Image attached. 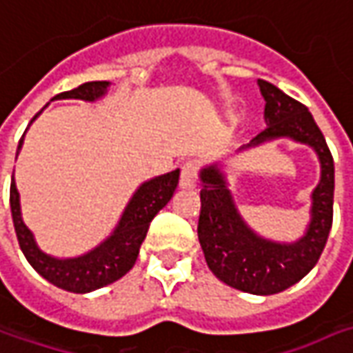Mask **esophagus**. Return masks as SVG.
Returning <instances> with one entry per match:
<instances>
[{
  "mask_svg": "<svg viewBox=\"0 0 353 353\" xmlns=\"http://www.w3.org/2000/svg\"><path fill=\"white\" fill-rule=\"evenodd\" d=\"M197 183V165L193 161H185L181 165V176H179V188L181 190H193Z\"/></svg>",
  "mask_w": 353,
  "mask_h": 353,
  "instance_id": "obj_1",
  "label": "esophagus"
}]
</instances>
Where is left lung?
I'll list each match as a JSON object with an SVG mask.
<instances>
[{"label": "left lung", "mask_w": 353, "mask_h": 353, "mask_svg": "<svg viewBox=\"0 0 353 353\" xmlns=\"http://www.w3.org/2000/svg\"><path fill=\"white\" fill-rule=\"evenodd\" d=\"M259 86L267 102V128L241 150L276 138H290L314 150L320 160V183L312 192L306 233L294 243H276L256 235L239 215L219 163H213L199 172L201 211L197 237L207 267L219 281L243 292L268 296L304 279L326 247L334 213V160L324 134L304 104L267 81H259Z\"/></svg>", "instance_id": "left-lung-1"}]
</instances>
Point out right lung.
<instances>
[{
    "label": "right lung",
    "instance_id": "obj_1",
    "mask_svg": "<svg viewBox=\"0 0 353 353\" xmlns=\"http://www.w3.org/2000/svg\"><path fill=\"white\" fill-rule=\"evenodd\" d=\"M108 86H110L108 81H92V83H85V85L77 86L67 92H61L51 100L79 99L94 102L106 94ZM43 110H39L37 114L33 116V120ZM21 146H23V138L19 140L17 154H19ZM177 181H179V170L144 181L132 195V199L128 201V205L124 209V213L110 237L104 239L92 251L81 254V256L57 259V256L43 253L39 249L33 233L23 223L19 192L15 188V179L11 177L9 205H11V217H13V227L17 233L19 247L23 251L25 259L29 261V265L51 284L63 288V290H69V292H77V294L92 292L97 288H102L106 284L122 279L134 267L138 253H140V245L146 239L150 223L158 215L161 207H165V203L172 199L177 188Z\"/></svg>",
    "mask_w": 353,
    "mask_h": 353
}]
</instances>
